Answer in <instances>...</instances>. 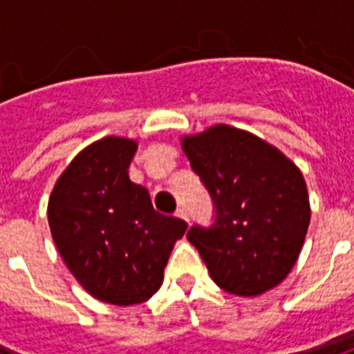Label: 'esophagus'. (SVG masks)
Wrapping results in <instances>:
<instances>
[{
    "instance_id": "34e87169",
    "label": "esophagus",
    "mask_w": 354,
    "mask_h": 354,
    "mask_svg": "<svg viewBox=\"0 0 354 354\" xmlns=\"http://www.w3.org/2000/svg\"><path fill=\"white\" fill-rule=\"evenodd\" d=\"M176 216H178V218H182V221L189 222V215H187V211L183 209V207H178V209H176Z\"/></svg>"
}]
</instances>
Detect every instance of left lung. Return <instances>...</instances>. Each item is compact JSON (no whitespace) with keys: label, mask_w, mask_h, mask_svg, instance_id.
<instances>
[{"label":"left lung","mask_w":354,"mask_h":354,"mask_svg":"<svg viewBox=\"0 0 354 354\" xmlns=\"http://www.w3.org/2000/svg\"><path fill=\"white\" fill-rule=\"evenodd\" d=\"M182 147L213 202V224L187 232L213 281L244 297L279 285L310 221L299 169L275 147L227 124L183 138Z\"/></svg>","instance_id":"8db88e82"}]
</instances>
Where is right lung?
Wrapping results in <instances>:
<instances>
[{"label":"right lung","instance_id":"add662e5","mask_svg":"<svg viewBox=\"0 0 354 354\" xmlns=\"http://www.w3.org/2000/svg\"><path fill=\"white\" fill-rule=\"evenodd\" d=\"M138 143L104 138L75 158L53 189L47 218L69 272L91 296L136 305L158 292L187 222L161 215L128 178Z\"/></svg>","mask_w":354,"mask_h":354}]
</instances>
